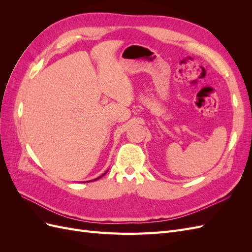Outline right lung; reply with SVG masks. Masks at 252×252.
Returning <instances> with one entry per match:
<instances>
[{"label":"right lung","instance_id":"obj_1","mask_svg":"<svg viewBox=\"0 0 252 252\" xmlns=\"http://www.w3.org/2000/svg\"><path fill=\"white\" fill-rule=\"evenodd\" d=\"M108 172V170L107 171H106V172H104L102 175H101V177H98V178H96V179H94V180H90V181H86V182H83V183H88V182H94V181H96V180H98V179H100V178H102L103 177V175H105L106 173H107Z\"/></svg>","mask_w":252,"mask_h":252}]
</instances>
